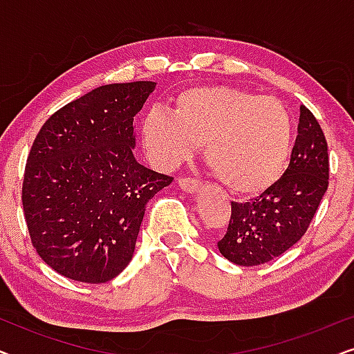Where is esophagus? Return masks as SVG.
I'll return each mask as SVG.
<instances>
[{"instance_id":"esophagus-1","label":"esophagus","mask_w":354,"mask_h":354,"mask_svg":"<svg viewBox=\"0 0 354 354\" xmlns=\"http://www.w3.org/2000/svg\"><path fill=\"white\" fill-rule=\"evenodd\" d=\"M178 185L183 192H188V193H193L196 192L198 188L201 187V182L198 180V178H192V177H180L178 178Z\"/></svg>"}]
</instances>
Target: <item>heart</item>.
Returning <instances> with one entry per match:
<instances>
[{
	"label": "heart",
	"instance_id": "1",
	"mask_svg": "<svg viewBox=\"0 0 354 354\" xmlns=\"http://www.w3.org/2000/svg\"><path fill=\"white\" fill-rule=\"evenodd\" d=\"M293 137L295 120L282 101L227 85L183 90L172 113L153 109L142 124L143 147L158 166H177L203 147L212 174L243 196L279 182Z\"/></svg>",
	"mask_w": 354,
	"mask_h": 354
}]
</instances>
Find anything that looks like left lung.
Returning <instances> with one entry per match:
<instances>
[{
    "label": "left lung",
    "mask_w": 354,
    "mask_h": 354,
    "mask_svg": "<svg viewBox=\"0 0 354 354\" xmlns=\"http://www.w3.org/2000/svg\"><path fill=\"white\" fill-rule=\"evenodd\" d=\"M328 187L324 132L306 106L299 108L298 135L283 176L246 203L232 201L221 254L239 266H259L285 253L306 234Z\"/></svg>",
    "instance_id": "left-lung-1"
}]
</instances>
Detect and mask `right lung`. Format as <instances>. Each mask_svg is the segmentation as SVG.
Instances as JSON below:
<instances>
[{"label": "right lung", "instance_id": "obj_1", "mask_svg": "<svg viewBox=\"0 0 354 354\" xmlns=\"http://www.w3.org/2000/svg\"><path fill=\"white\" fill-rule=\"evenodd\" d=\"M154 82L91 90L43 124L22 206L33 248L67 279L104 283L127 268L147 203L174 178L133 156V118Z\"/></svg>", "mask_w": 354, "mask_h": 354}]
</instances>
